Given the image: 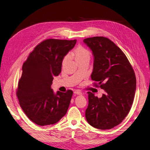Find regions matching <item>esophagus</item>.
I'll use <instances>...</instances> for the list:
<instances>
[{
  "mask_svg": "<svg viewBox=\"0 0 150 150\" xmlns=\"http://www.w3.org/2000/svg\"><path fill=\"white\" fill-rule=\"evenodd\" d=\"M74 93L76 94V95H82V93L80 91H75Z\"/></svg>",
  "mask_w": 150,
  "mask_h": 150,
  "instance_id": "esophagus-1",
  "label": "esophagus"
}]
</instances>
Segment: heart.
Returning <instances> with one entry per match:
<instances>
[{"label": "heart", "instance_id": "b5f03b06", "mask_svg": "<svg viewBox=\"0 0 150 150\" xmlns=\"http://www.w3.org/2000/svg\"><path fill=\"white\" fill-rule=\"evenodd\" d=\"M71 55H73V56L75 57L76 62H79L80 60H83L85 59H90V57H91V53L89 50H88L87 49L82 46L77 47L74 50V52L71 53ZM67 59H68L67 56H66L64 58L63 62H62L63 64H64L66 62Z\"/></svg>", "mask_w": 150, "mask_h": 150}]
</instances>
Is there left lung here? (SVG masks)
I'll return each mask as SVG.
<instances>
[{"label": "left lung", "instance_id": "left-lung-1", "mask_svg": "<svg viewBox=\"0 0 150 150\" xmlns=\"http://www.w3.org/2000/svg\"><path fill=\"white\" fill-rule=\"evenodd\" d=\"M83 42L94 56L91 80L105 91L101 98L88 91L86 120L100 130L120 124L130 112L136 90V77L129 61L122 50L103 36L86 38Z\"/></svg>", "mask_w": 150, "mask_h": 150}]
</instances>
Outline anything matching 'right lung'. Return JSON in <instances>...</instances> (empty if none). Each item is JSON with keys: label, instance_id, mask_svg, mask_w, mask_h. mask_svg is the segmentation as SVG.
Returning a JSON list of instances; mask_svg holds the SVG:
<instances>
[{"label": "right lung", "instance_id": "obj_1", "mask_svg": "<svg viewBox=\"0 0 150 150\" xmlns=\"http://www.w3.org/2000/svg\"><path fill=\"white\" fill-rule=\"evenodd\" d=\"M76 40L47 39L30 54L22 66L16 96L26 116L37 125H52L66 114L73 91H57L51 88L54 76L62 69L64 57Z\"/></svg>", "mask_w": 150, "mask_h": 150}]
</instances>
